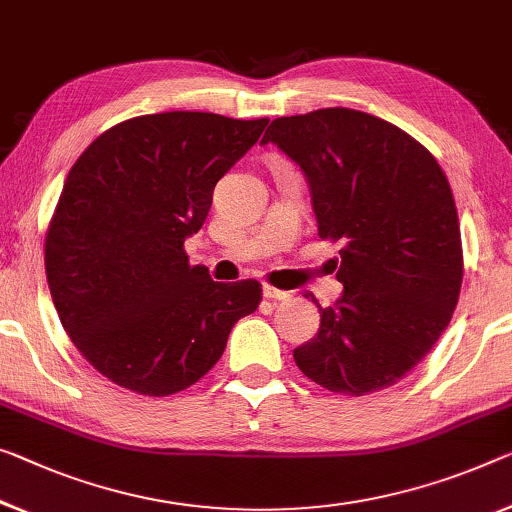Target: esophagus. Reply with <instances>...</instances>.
I'll return each mask as SVG.
<instances>
[{
    "label": "esophagus",
    "instance_id": "esophagus-1",
    "mask_svg": "<svg viewBox=\"0 0 512 512\" xmlns=\"http://www.w3.org/2000/svg\"><path fill=\"white\" fill-rule=\"evenodd\" d=\"M263 295L267 297V300H279V302H286V300H290V293H286V290H279V288H274V286H263Z\"/></svg>",
    "mask_w": 512,
    "mask_h": 512
}]
</instances>
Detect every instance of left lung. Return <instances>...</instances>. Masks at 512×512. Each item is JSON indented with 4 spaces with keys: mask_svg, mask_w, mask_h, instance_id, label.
I'll list each match as a JSON object with an SVG mask.
<instances>
[{
    "mask_svg": "<svg viewBox=\"0 0 512 512\" xmlns=\"http://www.w3.org/2000/svg\"><path fill=\"white\" fill-rule=\"evenodd\" d=\"M267 141L300 164L318 235L341 245L332 263L343 295L320 309L318 334L295 348V364L345 396L393 387L458 304L462 240L446 174L405 130L348 107L281 116Z\"/></svg>",
    "mask_w": 512,
    "mask_h": 512,
    "instance_id": "8db88e82",
    "label": "left lung"
}]
</instances>
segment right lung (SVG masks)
Wrapping results in <instances>:
<instances>
[{"label": "right lung", "instance_id": "add662e5", "mask_svg": "<svg viewBox=\"0 0 512 512\" xmlns=\"http://www.w3.org/2000/svg\"><path fill=\"white\" fill-rule=\"evenodd\" d=\"M265 125L208 112L135 116L68 171L45 233L47 286L70 341L107 380L155 398L192 387L235 322L258 309L261 283L212 281L183 245Z\"/></svg>", "mask_w": 512, "mask_h": 512}]
</instances>
